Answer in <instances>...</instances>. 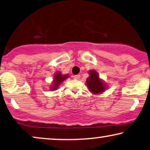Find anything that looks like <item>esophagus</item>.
<instances>
[{"instance_id":"1","label":"esophagus","mask_w":150,"mask_h":150,"mask_svg":"<svg viewBox=\"0 0 150 150\" xmlns=\"http://www.w3.org/2000/svg\"><path fill=\"white\" fill-rule=\"evenodd\" d=\"M73 77L75 79H79L80 78V75H73Z\"/></svg>"}]
</instances>
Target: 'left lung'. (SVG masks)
<instances>
[{"mask_svg":"<svg viewBox=\"0 0 150 150\" xmlns=\"http://www.w3.org/2000/svg\"><path fill=\"white\" fill-rule=\"evenodd\" d=\"M90 77L86 79V85L88 89L94 94L102 93L106 89V86L100 79L96 71L91 70L89 71Z\"/></svg>","mask_w":150,"mask_h":150,"instance_id":"obj_1","label":"left lung"}]
</instances>
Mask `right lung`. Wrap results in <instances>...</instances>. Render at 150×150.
I'll use <instances>...</instances> for the list:
<instances>
[{"label":"right lung","mask_w":150,"mask_h":150,"mask_svg":"<svg viewBox=\"0 0 150 150\" xmlns=\"http://www.w3.org/2000/svg\"><path fill=\"white\" fill-rule=\"evenodd\" d=\"M54 80H53V84L50 87L51 90H56L58 88V86H60V84L62 83L63 81H64L65 79H67V77H69L68 75H62L60 72L56 73L55 75L54 76Z\"/></svg>","instance_id":"add662e5"}]
</instances>
